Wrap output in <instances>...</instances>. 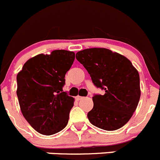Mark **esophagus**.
Instances as JSON below:
<instances>
[{
  "instance_id": "34e87169",
  "label": "esophagus",
  "mask_w": 160,
  "mask_h": 160,
  "mask_svg": "<svg viewBox=\"0 0 160 160\" xmlns=\"http://www.w3.org/2000/svg\"><path fill=\"white\" fill-rule=\"evenodd\" d=\"M82 98H83V97H82V96L78 95V96H76V97H75V99L77 100V101H79V100L82 99Z\"/></svg>"
}]
</instances>
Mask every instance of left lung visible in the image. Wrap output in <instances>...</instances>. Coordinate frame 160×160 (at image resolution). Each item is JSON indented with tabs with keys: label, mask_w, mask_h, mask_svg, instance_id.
<instances>
[{
	"label": "left lung",
	"mask_w": 160,
	"mask_h": 160,
	"mask_svg": "<svg viewBox=\"0 0 160 160\" xmlns=\"http://www.w3.org/2000/svg\"><path fill=\"white\" fill-rule=\"evenodd\" d=\"M76 58L94 86L105 92L92 98L94 107L87 114L90 123L106 131L123 127L136 110L141 94L139 74L131 61L105 48L83 49Z\"/></svg>",
	"instance_id": "1"
}]
</instances>
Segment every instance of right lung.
I'll return each mask as SVG.
<instances>
[{
  "mask_svg": "<svg viewBox=\"0 0 160 160\" xmlns=\"http://www.w3.org/2000/svg\"><path fill=\"white\" fill-rule=\"evenodd\" d=\"M75 58L58 49L29 59L18 73L17 95L23 116L35 131L51 135L66 128L73 98L62 90L65 75Z\"/></svg>",
  "mask_w": 160,
  "mask_h": 160,
  "instance_id": "right-lung-1",
  "label": "right lung"
}]
</instances>
